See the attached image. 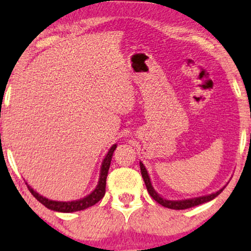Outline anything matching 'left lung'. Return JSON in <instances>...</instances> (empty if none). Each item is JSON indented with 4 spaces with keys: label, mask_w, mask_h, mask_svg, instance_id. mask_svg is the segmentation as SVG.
<instances>
[{
    "label": "left lung",
    "mask_w": 251,
    "mask_h": 251,
    "mask_svg": "<svg viewBox=\"0 0 251 251\" xmlns=\"http://www.w3.org/2000/svg\"><path fill=\"white\" fill-rule=\"evenodd\" d=\"M140 169H141V175H142V178H143V181L146 183V187H147V190H148V193L150 194V196L155 200L157 203H159L160 205L165 206V208H169V209H175V210H183V209H188V208H193V206H196V205H200V204H203V203L205 202H209L213 200L217 196L219 195L220 193L223 192V189H219L218 192L216 193H212V194H209V195H205V196H200V198H194V199H187V200H180V201H170V200H166V199H163L162 196L159 195V194L156 193V190L153 189V187L151 185V181H150V178H149V175L148 172H147V170L145 168V165L142 164V162H140Z\"/></svg>",
    "instance_id": "1"
}]
</instances>
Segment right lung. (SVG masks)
I'll return each instance as SVG.
<instances>
[{"label": "right lung", "instance_id": "right-lung-1", "mask_svg": "<svg viewBox=\"0 0 251 251\" xmlns=\"http://www.w3.org/2000/svg\"><path fill=\"white\" fill-rule=\"evenodd\" d=\"M117 148V145H113L111 148L109 149L108 153H106L105 158L103 159L102 166H101V173H100V179L99 183L96 186V188L93 190V192L89 194V195L85 196L83 199L76 200V201H71V202H61V201H52V200H48L47 198H43L42 195H40L39 193H36L34 189L32 188L31 186L27 185V188L29 192L32 193V195L38 200L40 203H42L46 208L50 210H53V211L58 212H75V211H80V210H85L89 206L94 205L98 203L100 200L103 199L105 194V183H106V176H108V171L110 168V163H111V158L113 155V151H115Z\"/></svg>", "mask_w": 251, "mask_h": 251}]
</instances>
